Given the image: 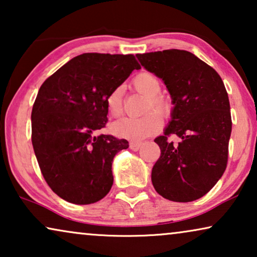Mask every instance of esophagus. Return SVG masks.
<instances>
[{
    "mask_svg": "<svg viewBox=\"0 0 257 257\" xmlns=\"http://www.w3.org/2000/svg\"><path fill=\"white\" fill-rule=\"evenodd\" d=\"M143 144L139 143V142H131L130 143V149L133 150V151H138L140 147H142Z\"/></svg>",
    "mask_w": 257,
    "mask_h": 257,
    "instance_id": "34e87169",
    "label": "esophagus"
}]
</instances>
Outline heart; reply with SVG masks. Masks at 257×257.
<instances>
[{
	"label": "heart",
	"instance_id": "obj_1",
	"mask_svg": "<svg viewBox=\"0 0 257 257\" xmlns=\"http://www.w3.org/2000/svg\"><path fill=\"white\" fill-rule=\"evenodd\" d=\"M132 86L137 92L147 98L145 114L143 118H124L112 124L111 130L115 136L131 140H142L154 135L160 127V119L166 120L173 112V101L167 94L160 93L163 83L156 73L143 71L132 79ZM107 112L111 117L119 118L122 114L121 89L117 87L106 98ZM150 113L149 114L148 112ZM155 113L153 114V112Z\"/></svg>",
	"mask_w": 257,
	"mask_h": 257
}]
</instances>
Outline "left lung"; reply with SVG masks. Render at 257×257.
<instances>
[{
    "instance_id": "left-lung-1",
    "label": "left lung",
    "mask_w": 257,
    "mask_h": 257,
    "mask_svg": "<svg viewBox=\"0 0 257 257\" xmlns=\"http://www.w3.org/2000/svg\"><path fill=\"white\" fill-rule=\"evenodd\" d=\"M137 57L164 80L175 105L165 135L154 139L161 153L152 184L165 199L194 201L215 186L227 167L231 115L226 87L212 66L189 51L170 49Z\"/></svg>"
}]
</instances>
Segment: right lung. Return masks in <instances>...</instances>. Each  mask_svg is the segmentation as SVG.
Instances as JSON below:
<instances>
[{
	"mask_svg": "<svg viewBox=\"0 0 257 257\" xmlns=\"http://www.w3.org/2000/svg\"><path fill=\"white\" fill-rule=\"evenodd\" d=\"M140 68L133 55L89 52L42 84L31 112V142L44 180L59 198L90 205L110 192L112 160L128 142L94 132L107 122L108 94Z\"/></svg>",
	"mask_w": 257,
	"mask_h": 257,
	"instance_id": "obj_1",
	"label": "right lung"
}]
</instances>
